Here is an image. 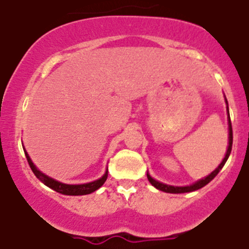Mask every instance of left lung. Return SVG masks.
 Listing matches in <instances>:
<instances>
[{"label":"left lung","mask_w":249,"mask_h":249,"mask_svg":"<svg viewBox=\"0 0 249 249\" xmlns=\"http://www.w3.org/2000/svg\"><path fill=\"white\" fill-rule=\"evenodd\" d=\"M226 103H227V99H226ZM227 110H228V104H227ZM228 125H230V126H228V129H230V138H228V147H227V152H226L225 159L222 160V162L219 163V166L217 167L214 171H212L211 174L208 175V176H206L205 178H202V180H200V181H197V182H195L194 185L182 186V187H181V186H170V185H166V183L159 182V181L154 180V178H152L149 174H146L147 180L150 181V183H151L154 187H156V189L160 190V191L167 192V194H185V192H192V191H196V190L201 189V187H203V186L207 185L210 181H212L214 178H216L217 174H218V172L221 171V169L225 166L226 161H227L228 156H230V154H231V150H232V142H233V133H232V124H231L230 114H228Z\"/></svg>","instance_id":"obj_1"}]
</instances>
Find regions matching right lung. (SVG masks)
<instances>
[{
  "mask_svg": "<svg viewBox=\"0 0 249 249\" xmlns=\"http://www.w3.org/2000/svg\"><path fill=\"white\" fill-rule=\"evenodd\" d=\"M24 154H26L27 161H28V163H30V167L32 169L33 174L36 175V178H37L39 181H42L46 186H48V187H51L52 190H54V191L59 192V194L62 195H68V196H80V195L91 194V192L97 191L99 187H102L103 183L107 181V178H108V171H105V174L103 175L99 180H95L93 181V182L83 183V185H67V183H62L59 182V181L53 180L52 178H48L47 175H44L43 172L39 171V170L35 166V163L32 162V160H31V158L28 156L27 151H24Z\"/></svg>",
  "mask_w": 249,
  "mask_h": 249,
  "instance_id": "obj_1",
  "label": "right lung"
}]
</instances>
